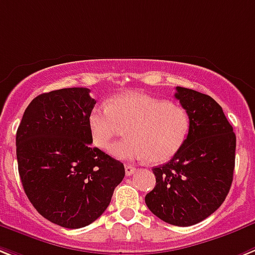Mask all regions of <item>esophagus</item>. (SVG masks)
<instances>
[{"mask_svg": "<svg viewBox=\"0 0 255 255\" xmlns=\"http://www.w3.org/2000/svg\"><path fill=\"white\" fill-rule=\"evenodd\" d=\"M124 168H126V175H127V176H131L132 174H134V171H136V167L132 166V164H126Z\"/></svg>", "mask_w": 255, "mask_h": 255, "instance_id": "34e87169", "label": "esophagus"}]
</instances>
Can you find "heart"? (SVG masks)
Masks as SVG:
<instances>
[{"label": "heart", "mask_w": 255, "mask_h": 255, "mask_svg": "<svg viewBox=\"0 0 255 255\" xmlns=\"http://www.w3.org/2000/svg\"><path fill=\"white\" fill-rule=\"evenodd\" d=\"M88 127L93 144L102 150L127 128L128 140L118 142L111 153L119 159L154 163L171 159L180 150L190 131L187 109L167 100L140 93L113 98L108 106H96L88 115Z\"/></svg>", "instance_id": "heart-1"}]
</instances>
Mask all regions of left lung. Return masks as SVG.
<instances>
[{"instance_id":"1","label":"left lung","mask_w":255,"mask_h":255,"mask_svg":"<svg viewBox=\"0 0 255 255\" xmlns=\"http://www.w3.org/2000/svg\"><path fill=\"white\" fill-rule=\"evenodd\" d=\"M175 98L189 113L190 131L172 159L153 168L155 187L145 204L166 223L188 227L210 217L226 200L233 180L236 134L210 96L176 87Z\"/></svg>"}]
</instances>
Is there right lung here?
<instances>
[{"instance_id":"right-lung-1","label":"right lung","mask_w":255,"mask_h":255,"mask_svg":"<svg viewBox=\"0 0 255 255\" xmlns=\"http://www.w3.org/2000/svg\"><path fill=\"white\" fill-rule=\"evenodd\" d=\"M88 88H63L37 96L16 131L23 189L45 219L81 228L101 217L123 180L122 162L92 147Z\"/></svg>"}]
</instances>
